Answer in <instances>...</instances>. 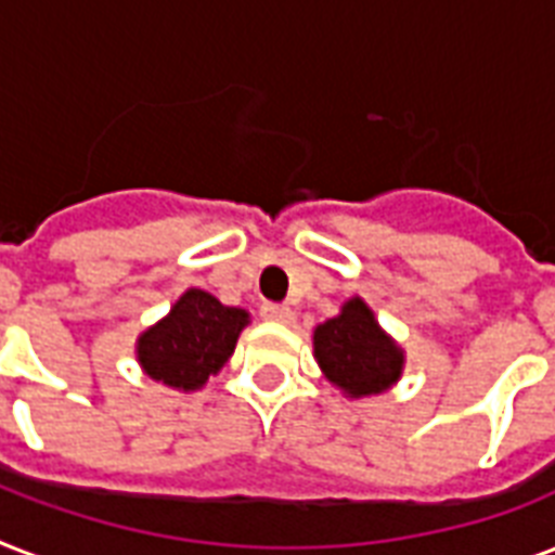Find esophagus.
<instances>
[{"mask_svg": "<svg viewBox=\"0 0 555 555\" xmlns=\"http://www.w3.org/2000/svg\"><path fill=\"white\" fill-rule=\"evenodd\" d=\"M261 317L270 322H282V325H287V322H294V308L291 305H276V302H264L261 305Z\"/></svg>", "mask_w": 555, "mask_h": 555, "instance_id": "esophagus-1", "label": "esophagus"}]
</instances>
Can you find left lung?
<instances>
[{
	"label": "left lung",
	"instance_id": "1",
	"mask_svg": "<svg viewBox=\"0 0 555 555\" xmlns=\"http://www.w3.org/2000/svg\"><path fill=\"white\" fill-rule=\"evenodd\" d=\"M313 357L331 386L351 400L383 395L403 377L405 351L388 337L363 296L313 328Z\"/></svg>",
	"mask_w": 555,
	"mask_h": 555
}]
</instances>
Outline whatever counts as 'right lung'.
I'll return each mask as SVG.
<instances>
[{
	"label": "right lung",
	"mask_w": 555,
	"mask_h": 555,
	"mask_svg": "<svg viewBox=\"0 0 555 555\" xmlns=\"http://www.w3.org/2000/svg\"><path fill=\"white\" fill-rule=\"evenodd\" d=\"M247 325L250 313L244 308L221 305L207 291L190 287L167 317L138 337L134 357L146 377L190 395L224 369Z\"/></svg>",
	"instance_id": "add662e5"
}]
</instances>
